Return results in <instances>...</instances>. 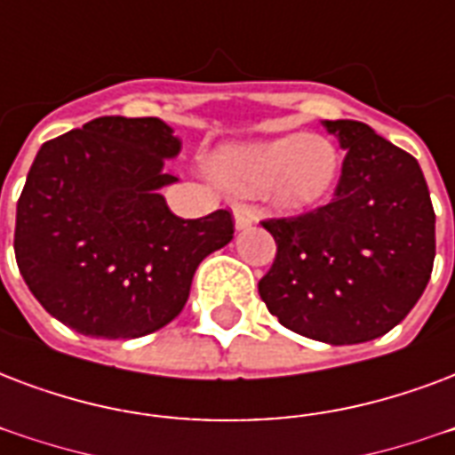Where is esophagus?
I'll return each instance as SVG.
<instances>
[{
  "instance_id": "34e87169",
  "label": "esophagus",
  "mask_w": 455,
  "mask_h": 455,
  "mask_svg": "<svg viewBox=\"0 0 455 455\" xmlns=\"http://www.w3.org/2000/svg\"><path fill=\"white\" fill-rule=\"evenodd\" d=\"M255 212H252L251 207H245V204H234V224L238 231H243V228H248L255 224Z\"/></svg>"
}]
</instances>
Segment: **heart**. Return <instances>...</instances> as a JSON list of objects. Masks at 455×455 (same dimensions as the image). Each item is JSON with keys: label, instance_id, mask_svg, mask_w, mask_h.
<instances>
[{"label": "heart", "instance_id": "heart-1", "mask_svg": "<svg viewBox=\"0 0 455 455\" xmlns=\"http://www.w3.org/2000/svg\"><path fill=\"white\" fill-rule=\"evenodd\" d=\"M210 172L234 193L265 190L267 200L282 210H307L336 188L341 152L324 135H274L224 145L210 159Z\"/></svg>", "mask_w": 455, "mask_h": 455}]
</instances>
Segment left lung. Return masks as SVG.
<instances>
[{"label":"left lung","mask_w":455,"mask_h":455,"mask_svg":"<svg viewBox=\"0 0 455 455\" xmlns=\"http://www.w3.org/2000/svg\"><path fill=\"white\" fill-rule=\"evenodd\" d=\"M346 150L334 200L262 221L276 241L259 298L283 327L331 346L372 341L418 303L435 265V210L418 159L351 119L322 121Z\"/></svg>","instance_id":"obj_1"}]
</instances>
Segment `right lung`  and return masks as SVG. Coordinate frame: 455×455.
Instances as JSON below:
<instances>
[{
    "instance_id": "right-lung-1",
    "label": "right lung",
    "mask_w": 455,
    "mask_h": 455,
    "mask_svg": "<svg viewBox=\"0 0 455 455\" xmlns=\"http://www.w3.org/2000/svg\"><path fill=\"white\" fill-rule=\"evenodd\" d=\"M181 152L162 119L100 116L40 148L16 204L20 276L52 317L138 339L179 317L197 265L234 238L227 210L181 220L159 188Z\"/></svg>"
}]
</instances>
